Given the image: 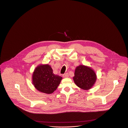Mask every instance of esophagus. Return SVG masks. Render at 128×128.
<instances>
[{
  "label": "esophagus",
  "mask_w": 128,
  "mask_h": 128,
  "mask_svg": "<svg viewBox=\"0 0 128 128\" xmlns=\"http://www.w3.org/2000/svg\"><path fill=\"white\" fill-rule=\"evenodd\" d=\"M69 76V74L68 73H66V74H63V77L64 78H68Z\"/></svg>",
  "instance_id": "esophagus-1"
}]
</instances>
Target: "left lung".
I'll return each mask as SVG.
<instances>
[{
	"instance_id": "left-lung-1",
	"label": "left lung",
	"mask_w": 128,
	"mask_h": 128,
	"mask_svg": "<svg viewBox=\"0 0 128 128\" xmlns=\"http://www.w3.org/2000/svg\"><path fill=\"white\" fill-rule=\"evenodd\" d=\"M77 86L83 90H88L95 84L96 74L90 68L84 65H80L76 69L74 76L73 78Z\"/></svg>"
}]
</instances>
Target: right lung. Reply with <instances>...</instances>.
Wrapping results in <instances>:
<instances>
[{"label":"right lung","mask_w":128,"mask_h":128,"mask_svg":"<svg viewBox=\"0 0 128 128\" xmlns=\"http://www.w3.org/2000/svg\"><path fill=\"white\" fill-rule=\"evenodd\" d=\"M62 78L61 76L53 74L49 65H41L36 67L33 72L32 82L38 90L49 94L57 89Z\"/></svg>","instance_id":"obj_1"}]
</instances>
